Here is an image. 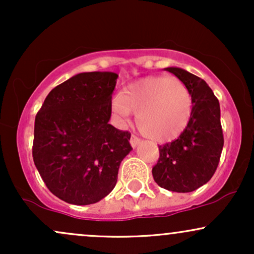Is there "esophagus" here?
<instances>
[{
  "mask_svg": "<svg viewBox=\"0 0 254 254\" xmlns=\"http://www.w3.org/2000/svg\"><path fill=\"white\" fill-rule=\"evenodd\" d=\"M139 142H141V139H139L138 137L135 136V135L131 136V138H130V144H131V147H132V148L137 147V145L139 144Z\"/></svg>",
  "mask_w": 254,
  "mask_h": 254,
  "instance_id": "1",
  "label": "esophagus"
}]
</instances>
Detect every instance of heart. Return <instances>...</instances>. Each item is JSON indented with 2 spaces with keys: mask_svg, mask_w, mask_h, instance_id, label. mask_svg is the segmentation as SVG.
Returning a JSON list of instances; mask_svg holds the SVG:
<instances>
[{
  "mask_svg": "<svg viewBox=\"0 0 254 254\" xmlns=\"http://www.w3.org/2000/svg\"><path fill=\"white\" fill-rule=\"evenodd\" d=\"M112 109L122 121L129 122L136 113L142 135L166 143L176 139L188 127L193 110L191 92L174 76H145L127 84L123 94L116 95Z\"/></svg>",
  "mask_w": 254,
  "mask_h": 254,
  "instance_id": "b5f03b06",
  "label": "heart"
}]
</instances>
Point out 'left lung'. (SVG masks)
I'll return each instance as SVG.
<instances>
[{"instance_id":"obj_1","label":"left lung","mask_w":254,"mask_h":254,"mask_svg":"<svg viewBox=\"0 0 254 254\" xmlns=\"http://www.w3.org/2000/svg\"><path fill=\"white\" fill-rule=\"evenodd\" d=\"M191 92L193 110L188 127L173 142L159 145L160 157L153 167L160 188L192 192L203 186L216 171L223 148L220 103L205 81L182 68H166Z\"/></svg>"}]
</instances>
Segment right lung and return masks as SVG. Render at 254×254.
<instances>
[{
    "instance_id": "obj_1",
    "label": "right lung",
    "mask_w": 254,
    "mask_h": 254,
    "mask_svg": "<svg viewBox=\"0 0 254 254\" xmlns=\"http://www.w3.org/2000/svg\"><path fill=\"white\" fill-rule=\"evenodd\" d=\"M117 78L111 71L81 72L55 87L38 111L34 165L64 202L88 205L106 197L132 150L129 131L109 124Z\"/></svg>"
}]
</instances>
